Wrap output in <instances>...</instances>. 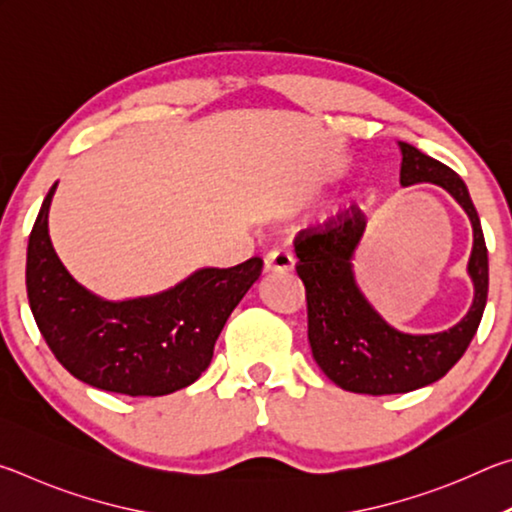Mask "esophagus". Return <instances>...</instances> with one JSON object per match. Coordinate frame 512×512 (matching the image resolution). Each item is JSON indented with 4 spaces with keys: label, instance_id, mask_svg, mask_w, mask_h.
<instances>
[{
    "label": "esophagus",
    "instance_id": "obj_1",
    "mask_svg": "<svg viewBox=\"0 0 512 512\" xmlns=\"http://www.w3.org/2000/svg\"><path fill=\"white\" fill-rule=\"evenodd\" d=\"M293 266H296V257L289 250H273L264 259L266 273H291Z\"/></svg>",
    "mask_w": 512,
    "mask_h": 512
}]
</instances>
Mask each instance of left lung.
Wrapping results in <instances>:
<instances>
[{
    "label": "left lung",
    "instance_id": "left-lung-1",
    "mask_svg": "<svg viewBox=\"0 0 512 512\" xmlns=\"http://www.w3.org/2000/svg\"><path fill=\"white\" fill-rule=\"evenodd\" d=\"M400 151L402 187L438 185L472 223L474 244L467 275L474 284V300L467 314L445 332H400L370 305L354 277L352 259L368 223L363 210L352 205L320 228L302 230L293 246L296 271L307 289L311 354L320 370L350 393H409L445 377L474 339L488 300V248L461 176L411 144L400 142Z\"/></svg>",
    "mask_w": 512,
    "mask_h": 512
}]
</instances>
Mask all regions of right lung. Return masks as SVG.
Instances as JSON below:
<instances>
[{"instance_id":"right-lung-1","label":"right lung","mask_w":512,"mask_h":512,"mask_svg":"<svg viewBox=\"0 0 512 512\" xmlns=\"http://www.w3.org/2000/svg\"><path fill=\"white\" fill-rule=\"evenodd\" d=\"M49 189L27 250V293L42 339L69 375L131 397L176 393L210 366L225 320L262 275L250 257L198 268L167 291L106 300L74 280L49 239Z\"/></svg>"}]
</instances>
